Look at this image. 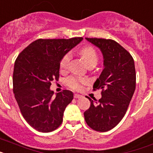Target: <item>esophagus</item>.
Segmentation results:
<instances>
[{
  "label": "esophagus",
  "mask_w": 153,
  "mask_h": 153,
  "mask_svg": "<svg viewBox=\"0 0 153 153\" xmlns=\"http://www.w3.org/2000/svg\"><path fill=\"white\" fill-rule=\"evenodd\" d=\"M82 95H79V94H74V99H79V98H82Z\"/></svg>",
  "instance_id": "34e87169"
}]
</instances>
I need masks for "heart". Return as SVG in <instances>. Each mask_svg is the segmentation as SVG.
<instances>
[{
  "instance_id": "heart-1",
  "label": "heart",
  "mask_w": 153,
  "mask_h": 153,
  "mask_svg": "<svg viewBox=\"0 0 153 153\" xmlns=\"http://www.w3.org/2000/svg\"><path fill=\"white\" fill-rule=\"evenodd\" d=\"M79 53L88 66L92 65H96L98 62V54L93 47H90V46L85 47L82 49H81ZM71 58V54L70 52H67L66 53L63 55L61 61H60V68L61 70H66L68 68ZM85 83H86V80L85 79L77 78L74 76L69 77L66 80L67 85L74 90L81 89L82 87V85L85 84Z\"/></svg>"
}]
</instances>
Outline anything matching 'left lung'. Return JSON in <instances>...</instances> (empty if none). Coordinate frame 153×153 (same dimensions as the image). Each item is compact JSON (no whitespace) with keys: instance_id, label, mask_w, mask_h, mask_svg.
Returning <instances> with one entry per match:
<instances>
[{"instance_id":"8db88e82","label":"left lung","mask_w":153,"mask_h":153,"mask_svg":"<svg viewBox=\"0 0 153 153\" xmlns=\"http://www.w3.org/2000/svg\"><path fill=\"white\" fill-rule=\"evenodd\" d=\"M98 47L103 55L104 69L93 85V91L102 89L100 100L84 112L85 122L96 131H108L125 115L136 86L134 59L130 53L113 39L85 38Z\"/></svg>"}]
</instances>
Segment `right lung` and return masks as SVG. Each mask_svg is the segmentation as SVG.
Listing matches in <instances>:
<instances>
[{"mask_svg": "<svg viewBox=\"0 0 153 153\" xmlns=\"http://www.w3.org/2000/svg\"><path fill=\"white\" fill-rule=\"evenodd\" d=\"M82 40L39 39L23 50L15 62L13 92L21 114L27 123L38 131L56 130L63 121L66 106L73 93L63 90L53 97L51 82L58 81L63 55Z\"/></svg>", "mask_w": 153, "mask_h": 153, "instance_id": "right-lung-1", "label": "right lung"}]
</instances>
